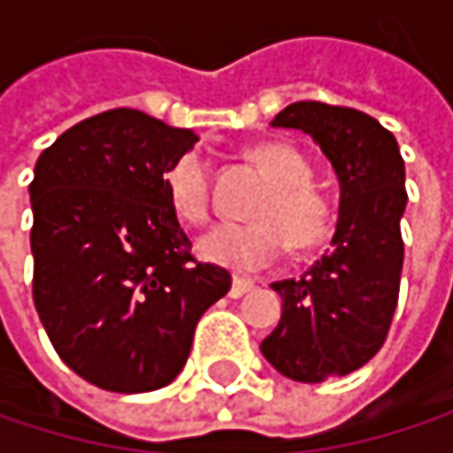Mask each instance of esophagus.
I'll use <instances>...</instances> for the list:
<instances>
[{"mask_svg": "<svg viewBox=\"0 0 453 453\" xmlns=\"http://www.w3.org/2000/svg\"><path fill=\"white\" fill-rule=\"evenodd\" d=\"M251 280H243V278H233V283H230V299H241L243 294H249L251 291Z\"/></svg>", "mask_w": 453, "mask_h": 453, "instance_id": "1", "label": "esophagus"}]
</instances>
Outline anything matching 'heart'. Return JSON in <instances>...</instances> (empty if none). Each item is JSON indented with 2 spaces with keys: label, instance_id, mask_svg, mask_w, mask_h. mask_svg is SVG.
I'll list each match as a JSON object with an SVG mask.
<instances>
[{
  "label": "heart",
  "instance_id": "b5f03b06",
  "mask_svg": "<svg viewBox=\"0 0 453 453\" xmlns=\"http://www.w3.org/2000/svg\"><path fill=\"white\" fill-rule=\"evenodd\" d=\"M251 159L273 180L262 196L254 223H220L199 238V257L233 273H257L270 267L286 251H307L325 243L335 226L333 202L312 186V165L286 143L267 141L251 149ZM165 191L175 215L186 223H202L210 215V165L199 149L180 154L165 173Z\"/></svg>",
  "mask_w": 453,
  "mask_h": 453
}]
</instances>
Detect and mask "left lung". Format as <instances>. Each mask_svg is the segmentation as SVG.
<instances>
[{"label": "left lung", "mask_w": 453, "mask_h": 453, "mask_svg": "<svg viewBox=\"0 0 453 453\" xmlns=\"http://www.w3.org/2000/svg\"><path fill=\"white\" fill-rule=\"evenodd\" d=\"M273 128L312 136L341 188L330 251L302 278L273 283L283 312L259 346L280 375L322 383L367 365L388 335L404 265V159L391 131L351 107L294 102Z\"/></svg>", "instance_id": "obj_1"}]
</instances>
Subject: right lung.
<instances>
[{"mask_svg": "<svg viewBox=\"0 0 453 453\" xmlns=\"http://www.w3.org/2000/svg\"><path fill=\"white\" fill-rule=\"evenodd\" d=\"M196 141L123 107L81 120L36 159L34 304L62 362L96 388L173 383L199 317L230 288L223 267L194 265L165 191L167 167Z\"/></svg>", "mask_w": 453, "mask_h": 453, "instance_id": "right-lung-1", "label": "right lung"}]
</instances>
